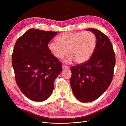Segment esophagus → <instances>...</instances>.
<instances>
[{
    "label": "esophagus",
    "mask_w": 126,
    "mask_h": 126,
    "mask_svg": "<svg viewBox=\"0 0 126 126\" xmlns=\"http://www.w3.org/2000/svg\"><path fill=\"white\" fill-rule=\"evenodd\" d=\"M62 68H63V70L67 69L68 68H69V67H68L66 66H64V65H63V64L62 66Z\"/></svg>",
    "instance_id": "obj_1"
}]
</instances>
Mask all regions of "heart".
Listing matches in <instances>:
<instances>
[{
	"instance_id": "obj_1",
	"label": "heart",
	"mask_w": 126,
	"mask_h": 126,
	"mask_svg": "<svg viewBox=\"0 0 126 126\" xmlns=\"http://www.w3.org/2000/svg\"><path fill=\"white\" fill-rule=\"evenodd\" d=\"M57 41L48 44V49L57 59H62L68 53L70 55L64 62L70 63H86L94 54L97 44L94 34L91 32H66L57 38Z\"/></svg>"
}]
</instances>
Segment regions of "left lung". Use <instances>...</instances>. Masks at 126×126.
I'll use <instances>...</instances> for the list:
<instances>
[{
  "instance_id": "8db88e82",
  "label": "left lung",
  "mask_w": 126,
  "mask_h": 126,
  "mask_svg": "<svg viewBox=\"0 0 126 126\" xmlns=\"http://www.w3.org/2000/svg\"><path fill=\"white\" fill-rule=\"evenodd\" d=\"M96 37L94 54L86 63L71 68L70 83L75 97L82 102H89L100 97L112 81L115 55L108 37L99 30L89 28Z\"/></svg>"
}]
</instances>
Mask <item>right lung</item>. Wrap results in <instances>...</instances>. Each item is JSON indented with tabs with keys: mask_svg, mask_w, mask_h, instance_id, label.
Returning <instances> with one entry per match:
<instances>
[{
	"mask_svg": "<svg viewBox=\"0 0 126 126\" xmlns=\"http://www.w3.org/2000/svg\"><path fill=\"white\" fill-rule=\"evenodd\" d=\"M58 33L30 29L19 38L12 55L16 83L29 99L46 100L54 89V81L62 64L49 51L48 45Z\"/></svg>",
	"mask_w": 126,
	"mask_h": 126,
	"instance_id": "obj_1",
	"label": "right lung"
}]
</instances>
